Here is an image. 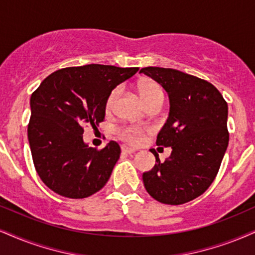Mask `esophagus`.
Masks as SVG:
<instances>
[{"label": "esophagus", "instance_id": "1", "mask_svg": "<svg viewBox=\"0 0 255 255\" xmlns=\"http://www.w3.org/2000/svg\"><path fill=\"white\" fill-rule=\"evenodd\" d=\"M122 151L125 152V153H128V155H132V153H136L138 150L137 149H133V147H122Z\"/></svg>", "mask_w": 255, "mask_h": 255}]
</instances>
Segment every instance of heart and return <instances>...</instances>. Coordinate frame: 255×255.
I'll use <instances>...</instances> for the list:
<instances>
[{
  "mask_svg": "<svg viewBox=\"0 0 255 255\" xmlns=\"http://www.w3.org/2000/svg\"><path fill=\"white\" fill-rule=\"evenodd\" d=\"M122 92L121 87H116L113 89L111 92H110L108 99L105 102V110L106 112H111L113 108H115L116 103H117V99L119 94ZM138 92H139V96L144 104L147 106L152 105V104L161 103L163 104L164 102V91L161 87V85L155 83V81L146 80L142 81V83L138 84ZM145 131L143 128H125L122 130V136L125 140L131 144H138L142 140L143 134Z\"/></svg>",
  "mask_w": 255,
  "mask_h": 255,
  "instance_id": "heart-1",
  "label": "heart"
}]
</instances>
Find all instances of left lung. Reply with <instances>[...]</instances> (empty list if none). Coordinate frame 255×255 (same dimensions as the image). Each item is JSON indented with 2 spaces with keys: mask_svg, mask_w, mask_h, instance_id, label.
Instances as JSON below:
<instances>
[{
  "mask_svg": "<svg viewBox=\"0 0 255 255\" xmlns=\"http://www.w3.org/2000/svg\"><path fill=\"white\" fill-rule=\"evenodd\" d=\"M139 73L156 80L166 91L170 111L157 134V145L171 146V155L143 174L144 187L165 204L196 199L215 180L228 146V105L214 85L183 72L145 67Z\"/></svg>",
  "mask_w": 255,
  "mask_h": 255,
  "instance_id": "8db88e82",
  "label": "left lung"
}]
</instances>
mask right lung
Returning a JSON list of instances; mask_svg holds the SVG:
<instances>
[{"mask_svg":"<svg viewBox=\"0 0 255 255\" xmlns=\"http://www.w3.org/2000/svg\"><path fill=\"white\" fill-rule=\"evenodd\" d=\"M138 67L91 64L55 71L30 97L28 140L36 172L49 189L70 199H84L109 181L121 146H89L84 128L105 118V102L113 89Z\"/></svg>","mask_w":255,"mask_h":255,"instance_id":"right-lung-1","label":"right lung"}]
</instances>
